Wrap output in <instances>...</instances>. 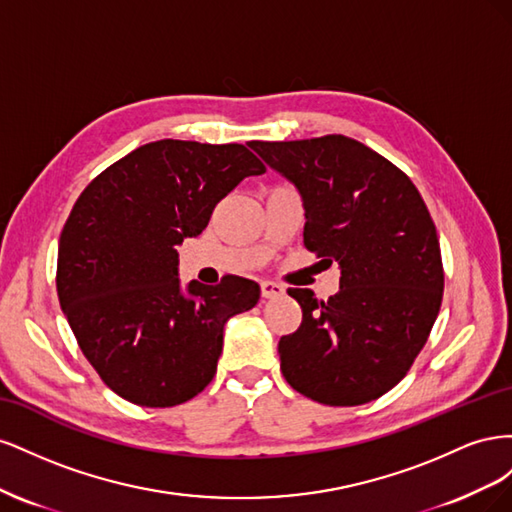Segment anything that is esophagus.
Listing matches in <instances>:
<instances>
[{"instance_id":"obj_1","label":"esophagus","mask_w":512,"mask_h":512,"mask_svg":"<svg viewBox=\"0 0 512 512\" xmlns=\"http://www.w3.org/2000/svg\"><path fill=\"white\" fill-rule=\"evenodd\" d=\"M260 290H262V297H265V299H275V297H282L286 288L282 284H277V282L265 280V282H260Z\"/></svg>"}]
</instances>
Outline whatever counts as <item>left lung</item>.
I'll list each match as a JSON object with an SVG mask.
<instances>
[{
	"mask_svg": "<svg viewBox=\"0 0 512 512\" xmlns=\"http://www.w3.org/2000/svg\"><path fill=\"white\" fill-rule=\"evenodd\" d=\"M250 147L301 194L303 243L337 262L339 292L290 288L301 327L277 344L294 391L361 406L408 374L438 318L444 271L436 226L406 173L342 134Z\"/></svg>",
	"mask_w": 512,
	"mask_h": 512,
	"instance_id": "1",
	"label": "left lung"
}]
</instances>
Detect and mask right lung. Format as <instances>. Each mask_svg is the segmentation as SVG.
I'll use <instances>...</instances> for the list:
<instances>
[{"instance_id": "obj_1", "label": "right lung", "mask_w": 512, "mask_h": 512, "mask_svg": "<svg viewBox=\"0 0 512 512\" xmlns=\"http://www.w3.org/2000/svg\"><path fill=\"white\" fill-rule=\"evenodd\" d=\"M265 166L243 145L147 143L108 166L61 230L57 297L108 389L170 408L213 380L224 324L252 309L260 286L237 275L181 288L177 247L198 237L215 205Z\"/></svg>"}]
</instances>
